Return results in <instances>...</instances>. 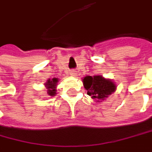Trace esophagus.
Instances as JSON below:
<instances>
[{
    "label": "esophagus",
    "instance_id": "1",
    "mask_svg": "<svg viewBox=\"0 0 152 152\" xmlns=\"http://www.w3.org/2000/svg\"><path fill=\"white\" fill-rule=\"evenodd\" d=\"M72 76H76V73H75V72H71L70 73Z\"/></svg>",
    "mask_w": 152,
    "mask_h": 152
}]
</instances>
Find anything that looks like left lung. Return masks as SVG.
I'll return each mask as SVG.
<instances>
[{
    "instance_id": "obj_1",
    "label": "left lung",
    "mask_w": 152,
    "mask_h": 152,
    "mask_svg": "<svg viewBox=\"0 0 152 152\" xmlns=\"http://www.w3.org/2000/svg\"><path fill=\"white\" fill-rule=\"evenodd\" d=\"M83 85L87 94L99 103L108 98L117 89L116 84L112 80L105 79L102 75H87L83 79Z\"/></svg>"
}]
</instances>
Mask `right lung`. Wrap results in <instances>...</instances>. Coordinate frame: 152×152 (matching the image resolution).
I'll use <instances>...</instances> for the list:
<instances>
[{"instance_id": "obj_1", "label": "right lung", "mask_w": 152, "mask_h": 152, "mask_svg": "<svg viewBox=\"0 0 152 152\" xmlns=\"http://www.w3.org/2000/svg\"><path fill=\"white\" fill-rule=\"evenodd\" d=\"M58 82H59V79L57 78H53L52 80L48 79L46 83H44L45 87L47 88V92L48 95L50 97H53L57 94V86H58Z\"/></svg>"}]
</instances>
